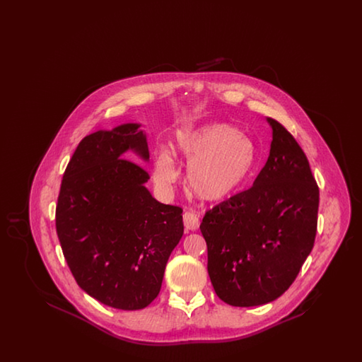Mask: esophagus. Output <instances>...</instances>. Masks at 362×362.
<instances>
[{
	"mask_svg": "<svg viewBox=\"0 0 362 362\" xmlns=\"http://www.w3.org/2000/svg\"><path fill=\"white\" fill-rule=\"evenodd\" d=\"M183 223H185L186 230H197L199 226V218L197 217V214H194L191 211H186L183 214Z\"/></svg>",
	"mask_w": 362,
	"mask_h": 362,
	"instance_id": "1",
	"label": "esophagus"
}]
</instances>
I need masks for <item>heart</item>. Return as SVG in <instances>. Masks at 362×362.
Instances as JSON below:
<instances>
[{
  "mask_svg": "<svg viewBox=\"0 0 362 362\" xmlns=\"http://www.w3.org/2000/svg\"><path fill=\"white\" fill-rule=\"evenodd\" d=\"M175 151L189 164V189L207 202H223L238 195L251 180L258 163L254 141L226 123H206L179 132ZM177 177L171 152L158 151L153 164L156 185L168 191Z\"/></svg>",
  "mask_w": 362,
  "mask_h": 362,
  "instance_id": "b5f03b06",
  "label": "heart"
}]
</instances>
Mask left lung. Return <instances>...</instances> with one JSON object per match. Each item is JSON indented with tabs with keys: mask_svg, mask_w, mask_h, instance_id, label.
I'll list each match as a JSON object with an SVG mask.
<instances>
[{
	"mask_svg": "<svg viewBox=\"0 0 362 362\" xmlns=\"http://www.w3.org/2000/svg\"><path fill=\"white\" fill-rule=\"evenodd\" d=\"M272 127L269 158L251 189L206 211L207 273L233 307H258L289 289L313 248L319 189L292 134Z\"/></svg>",
	"mask_w": 362,
	"mask_h": 362,
	"instance_id": "8db88e82",
	"label": "left lung"
}]
</instances>
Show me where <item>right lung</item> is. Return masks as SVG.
<instances>
[{"label":"right lung","mask_w":362,"mask_h":362,"mask_svg":"<svg viewBox=\"0 0 362 362\" xmlns=\"http://www.w3.org/2000/svg\"><path fill=\"white\" fill-rule=\"evenodd\" d=\"M141 123L92 133L64 173L55 226L78 286L104 305L148 307L160 292L168 258L183 236L182 209L145 187L149 161Z\"/></svg>","instance_id":"add662e5"}]
</instances>
